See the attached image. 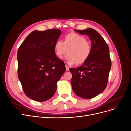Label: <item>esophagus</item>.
<instances>
[{"label": "esophagus", "instance_id": "esophagus-1", "mask_svg": "<svg viewBox=\"0 0 131 131\" xmlns=\"http://www.w3.org/2000/svg\"><path fill=\"white\" fill-rule=\"evenodd\" d=\"M66 70L67 72H68V71H69V67L68 66H66Z\"/></svg>", "mask_w": 131, "mask_h": 131}]
</instances>
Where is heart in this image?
<instances>
[{"instance_id":"obj_1","label":"heart","mask_w":131,"mask_h":131,"mask_svg":"<svg viewBox=\"0 0 131 131\" xmlns=\"http://www.w3.org/2000/svg\"><path fill=\"white\" fill-rule=\"evenodd\" d=\"M54 51L56 56L61 58L63 55L68 54L65 57L67 64L73 65L81 64L88 58L92 51V46L87 41L86 38L75 33L67 34L64 38V42L58 39L54 43Z\"/></svg>"}]
</instances>
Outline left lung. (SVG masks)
<instances>
[{"instance_id":"obj_1","label":"left lung","mask_w":131,"mask_h":131,"mask_svg":"<svg viewBox=\"0 0 131 131\" xmlns=\"http://www.w3.org/2000/svg\"><path fill=\"white\" fill-rule=\"evenodd\" d=\"M74 30L88 35L91 41L92 51L88 60L81 66L69 69L72 74V89L78 96L91 99L101 93L106 87L112 66L109 46L94 29L90 28Z\"/></svg>"}]
</instances>
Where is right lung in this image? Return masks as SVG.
I'll return each mask as SVG.
<instances>
[{"label":"right lung","mask_w":131,"mask_h":131,"mask_svg":"<svg viewBox=\"0 0 131 131\" xmlns=\"http://www.w3.org/2000/svg\"><path fill=\"white\" fill-rule=\"evenodd\" d=\"M61 33L58 29L34 30L18 48V79L26 95L31 100H49L56 92L57 83L65 72V64L54 51V43Z\"/></svg>","instance_id":"right-lung-1"}]
</instances>
